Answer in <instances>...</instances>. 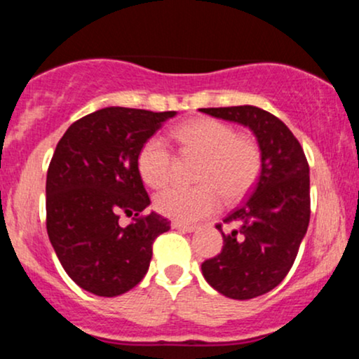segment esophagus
Masks as SVG:
<instances>
[{
  "instance_id": "1",
  "label": "esophagus",
  "mask_w": 359,
  "mask_h": 359,
  "mask_svg": "<svg viewBox=\"0 0 359 359\" xmlns=\"http://www.w3.org/2000/svg\"><path fill=\"white\" fill-rule=\"evenodd\" d=\"M172 228L174 229H179V231H182V233H192V231H196V226L194 224H184V222H172Z\"/></svg>"
}]
</instances>
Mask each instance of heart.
I'll use <instances>...</instances> for the list:
<instances>
[{
	"label": "heart",
	"mask_w": 359,
	"mask_h": 359,
	"mask_svg": "<svg viewBox=\"0 0 359 359\" xmlns=\"http://www.w3.org/2000/svg\"><path fill=\"white\" fill-rule=\"evenodd\" d=\"M180 154L201 156L194 187L172 185L155 196V209L177 222H196L216 212L221 197L228 203L243 199L257 184L263 167L258 142L236 133L228 123L214 118H196L174 130ZM174 155L162 138L151 137L138 151V172L150 187L168 182Z\"/></svg>",
	"instance_id": "b5f03b06"
}]
</instances>
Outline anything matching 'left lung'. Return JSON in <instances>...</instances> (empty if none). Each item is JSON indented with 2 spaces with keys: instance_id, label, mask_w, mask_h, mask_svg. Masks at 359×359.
<instances>
[{
  "instance_id": "1",
  "label": "left lung",
  "mask_w": 359,
  "mask_h": 359,
  "mask_svg": "<svg viewBox=\"0 0 359 359\" xmlns=\"http://www.w3.org/2000/svg\"><path fill=\"white\" fill-rule=\"evenodd\" d=\"M205 114L248 126L262 148L258 182L240 208L224 217L234 224L222 231V250L203 263L208 283L229 299L248 300L266 294L294 265L311 219L309 163L285 123L257 106L203 108Z\"/></svg>"
}]
</instances>
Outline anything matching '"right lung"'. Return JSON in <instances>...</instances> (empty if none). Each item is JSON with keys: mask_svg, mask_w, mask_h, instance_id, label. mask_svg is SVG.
Wrapping results in <instances>:
<instances>
[{"mask_svg": "<svg viewBox=\"0 0 359 359\" xmlns=\"http://www.w3.org/2000/svg\"><path fill=\"white\" fill-rule=\"evenodd\" d=\"M175 111L111 106L77 119L57 143L47 172V233L60 265L81 288L116 297L145 277L151 246L170 221L145 214L150 197L138 151ZM125 213L133 217L118 224Z\"/></svg>", "mask_w": 359, "mask_h": 359, "instance_id": "obj_1", "label": "right lung"}]
</instances>
